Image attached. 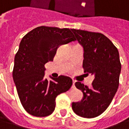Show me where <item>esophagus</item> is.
<instances>
[{
  "label": "esophagus",
  "instance_id": "1",
  "mask_svg": "<svg viewBox=\"0 0 129 129\" xmlns=\"http://www.w3.org/2000/svg\"><path fill=\"white\" fill-rule=\"evenodd\" d=\"M75 80H72V87H75Z\"/></svg>",
  "mask_w": 129,
  "mask_h": 129
}]
</instances>
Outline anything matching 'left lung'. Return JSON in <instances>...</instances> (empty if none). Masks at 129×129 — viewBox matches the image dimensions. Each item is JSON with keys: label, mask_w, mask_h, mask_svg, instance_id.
<instances>
[{"label": "left lung", "mask_w": 129, "mask_h": 129, "mask_svg": "<svg viewBox=\"0 0 129 129\" xmlns=\"http://www.w3.org/2000/svg\"><path fill=\"white\" fill-rule=\"evenodd\" d=\"M72 31L83 47L84 72L95 77L90 87L75 82L83 98L80 102L72 103V110L83 118H95L106 110L117 92L121 70L119 53L111 41L101 33Z\"/></svg>", "instance_id": "1"}]
</instances>
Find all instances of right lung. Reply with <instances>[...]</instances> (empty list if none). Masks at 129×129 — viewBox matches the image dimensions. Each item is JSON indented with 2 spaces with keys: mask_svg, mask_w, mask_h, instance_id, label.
Instances as JSON below:
<instances>
[{
  "mask_svg": "<svg viewBox=\"0 0 129 129\" xmlns=\"http://www.w3.org/2000/svg\"><path fill=\"white\" fill-rule=\"evenodd\" d=\"M69 28L39 26L26 34L14 58L13 79L23 108L34 116L45 117L55 108L58 95L72 86L70 77L48 80L44 64L53 61L58 47L75 41Z\"/></svg>",
  "mask_w": 129,
  "mask_h": 129,
  "instance_id": "obj_1",
  "label": "right lung"
}]
</instances>
